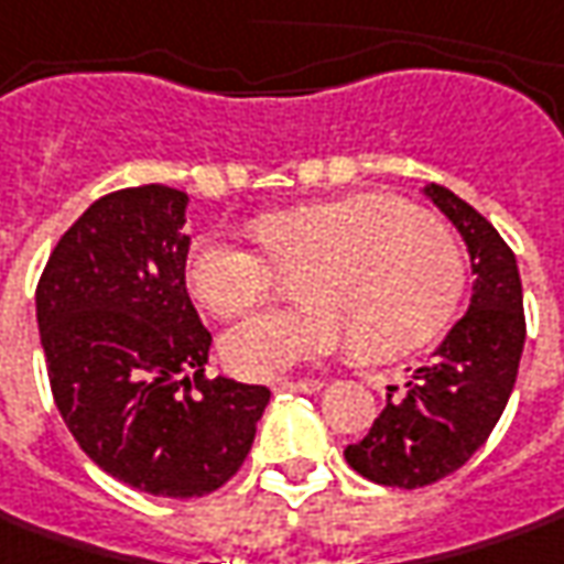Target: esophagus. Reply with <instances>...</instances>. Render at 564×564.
<instances>
[{
  "instance_id": "esophagus-1",
  "label": "esophagus",
  "mask_w": 564,
  "mask_h": 564,
  "mask_svg": "<svg viewBox=\"0 0 564 564\" xmlns=\"http://www.w3.org/2000/svg\"><path fill=\"white\" fill-rule=\"evenodd\" d=\"M324 380L305 378V380H274V393H318Z\"/></svg>"
}]
</instances>
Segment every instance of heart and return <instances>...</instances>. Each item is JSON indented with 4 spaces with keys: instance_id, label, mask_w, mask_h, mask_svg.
<instances>
[{
    "instance_id": "obj_1",
    "label": "heart",
    "mask_w": 564,
    "mask_h": 564,
    "mask_svg": "<svg viewBox=\"0 0 564 564\" xmlns=\"http://www.w3.org/2000/svg\"><path fill=\"white\" fill-rule=\"evenodd\" d=\"M262 243L208 230L186 264L189 290L215 315L234 318L264 302L281 268L302 274L305 305L274 308L230 327L221 340L240 378H281L359 340L371 359L415 352L446 330L465 293V259L437 221L393 196L361 193L271 212Z\"/></svg>"
}]
</instances>
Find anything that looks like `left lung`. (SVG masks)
<instances>
[{"label":"left lung","instance_id":"obj_1","mask_svg":"<svg viewBox=\"0 0 564 564\" xmlns=\"http://www.w3.org/2000/svg\"><path fill=\"white\" fill-rule=\"evenodd\" d=\"M424 196L456 224L471 256V305L399 387H387V409L368 437L346 446V462L361 477L415 490L458 471L494 434L512 397L524 349V300L514 252L496 227L453 189L424 186Z\"/></svg>","mask_w":564,"mask_h":564}]
</instances>
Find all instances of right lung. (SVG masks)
<instances>
[{"mask_svg": "<svg viewBox=\"0 0 564 564\" xmlns=\"http://www.w3.org/2000/svg\"><path fill=\"white\" fill-rule=\"evenodd\" d=\"M186 193H108L70 224L36 283L50 387L106 475L167 499L215 494L252 449L268 387L205 378L212 334L186 293Z\"/></svg>", "mask_w": 564, "mask_h": 564, "instance_id": "1", "label": "right lung"}]
</instances>
